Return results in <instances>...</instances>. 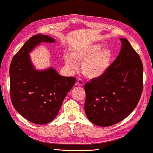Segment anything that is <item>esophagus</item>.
Here are the masks:
<instances>
[{"label":"esophagus","mask_w":153,"mask_h":153,"mask_svg":"<svg viewBox=\"0 0 153 153\" xmlns=\"http://www.w3.org/2000/svg\"><path fill=\"white\" fill-rule=\"evenodd\" d=\"M77 84L78 86H83L84 85V82L82 80V79H78V80L77 81Z\"/></svg>","instance_id":"1"}]
</instances>
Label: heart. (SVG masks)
I'll return each mask as SVG.
<instances>
[{
  "instance_id": "1",
  "label": "heart",
  "mask_w": 153,
  "mask_h": 153,
  "mask_svg": "<svg viewBox=\"0 0 153 153\" xmlns=\"http://www.w3.org/2000/svg\"><path fill=\"white\" fill-rule=\"evenodd\" d=\"M101 43H92L73 49L71 56L65 54V64L70 71L76 69V62H82L83 75L90 79H97L105 76L112 63L113 52L109 48H102Z\"/></svg>"
}]
</instances>
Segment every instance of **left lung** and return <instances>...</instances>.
Returning <instances> with one entry per match:
<instances>
[{"label":"left lung","mask_w":153,"mask_h":153,"mask_svg":"<svg viewBox=\"0 0 153 153\" xmlns=\"http://www.w3.org/2000/svg\"><path fill=\"white\" fill-rule=\"evenodd\" d=\"M120 40V53L107 74L91 79L84 86L86 116L99 127H109L127 118L137 106L142 93V60L128 40Z\"/></svg>","instance_id":"8db88e82"}]
</instances>
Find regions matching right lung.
<instances>
[{
  "label": "right lung",
  "instance_id": "right-lung-1",
  "mask_svg": "<svg viewBox=\"0 0 153 153\" xmlns=\"http://www.w3.org/2000/svg\"><path fill=\"white\" fill-rule=\"evenodd\" d=\"M54 38L38 34L24 43L9 67L10 94L16 110L26 119L38 125L56 117L64 99L76 78L62 76L52 67L36 69L30 53L42 43H54Z\"/></svg>",
  "mask_w": 153,
  "mask_h": 153
}]
</instances>
